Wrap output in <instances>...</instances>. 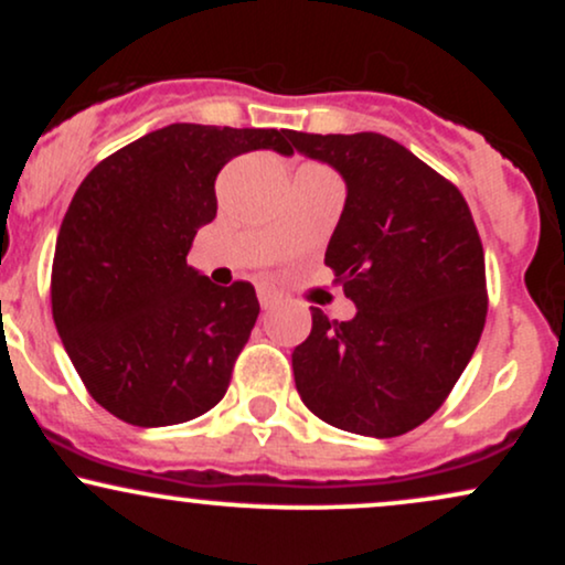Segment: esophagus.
<instances>
[{"label": "esophagus", "mask_w": 565, "mask_h": 565, "mask_svg": "<svg viewBox=\"0 0 565 565\" xmlns=\"http://www.w3.org/2000/svg\"><path fill=\"white\" fill-rule=\"evenodd\" d=\"M257 300H260L263 308H274L276 300H278V295L270 287H257Z\"/></svg>", "instance_id": "obj_1"}]
</instances>
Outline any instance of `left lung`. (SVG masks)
Here are the masks:
<instances>
[{"label":"left lung","instance_id":"1","mask_svg":"<svg viewBox=\"0 0 565 565\" xmlns=\"http://www.w3.org/2000/svg\"><path fill=\"white\" fill-rule=\"evenodd\" d=\"M334 167L345 210L323 263L355 302L350 321L313 310L291 353L302 404L340 430L395 438L438 412L481 340L483 244L459 188L380 132H289Z\"/></svg>","mask_w":565,"mask_h":565}]
</instances>
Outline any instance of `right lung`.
Listing matches in <instances>:
<instances>
[{"label": "right lung", "mask_w": 565, "mask_h": 565, "mask_svg": "<svg viewBox=\"0 0 565 565\" xmlns=\"http://www.w3.org/2000/svg\"><path fill=\"white\" fill-rule=\"evenodd\" d=\"M291 129L170 125L103 159L71 199L53 260V319L89 395L114 417L164 427L201 417L231 385L260 302L185 263L217 215L233 157H291Z\"/></svg>", "instance_id": "1"}]
</instances>
